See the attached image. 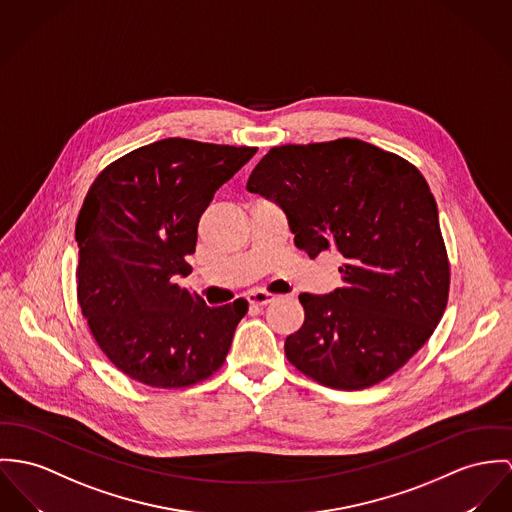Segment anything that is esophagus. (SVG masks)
<instances>
[{"mask_svg": "<svg viewBox=\"0 0 512 512\" xmlns=\"http://www.w3.org/2000/svg\"><path fill=\"white\" fill-rule=\"evenodd\" d=\"M275 298V294L265 292V290H251V292L247 294V302H249L251 306H267V304H271Z\"/></svg>", "mask_w": 512, "mask_h": 512, "instance_id": "34e87169", "label": "esophagus"}]
</instances>
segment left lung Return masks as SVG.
Masks as SVG:
<instances>
[{"instance_id":"obj_1","label":"left lung","mask_w":512,"mask_h":512,"mask_svg":"<svg viewBox=\"0 0 512 512\" xmlns=\"http://www.w3.org/2000/svg\"><path fill=\"white\" fill-rule=\"evenodd\" d=\"M247 191L284 210L298 249L343 257V286L300 294L304 325L286 358L335 390L399 370L446 310L450 265L433 193L415 165L353 138L273 148Z\"/></svg>"}]
</instances>
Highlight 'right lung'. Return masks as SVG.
<instances>
[{"instance_id":"obj_1","label":"right lung","mask_w":512,"mask_h":512,"mask_svg":"<svg viewBox=\"0 0 512 512\" xmlns=\"http://www.w3.org/2000/svg\"><path fill=\"white\" fill-rule=\"evenodd\" d=\"M257 148L165 138L113 161L76 224L81 314L120 372L185 388L226 360L247 300L208 308L175 280L191 273L198 220Z\"/></svg>"}]
</instances>
